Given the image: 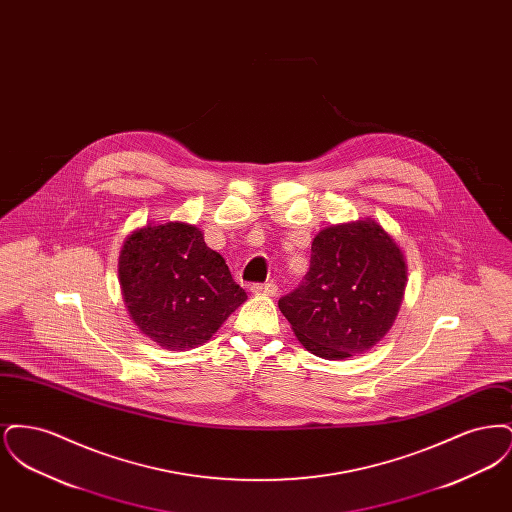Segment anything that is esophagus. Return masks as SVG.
Instances as JSON below:
<instances>
[{
	"instance_id": "obj_1",
	"label": "esophagus",
	"mask_w": 512,
	"mask_h": 512,
	"mask_svg": "<svg viewBox=\"0 0 512 512\" xmlns=\"http://www.w3.org/2000/svg\"><path fill=\"white\" fill-rule=\"evenodd\" d=\"M278 290V286L274 282H267V284H253L251 292L265 293V295H274Z\"/></svg>"
}]
</instances>
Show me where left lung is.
I'll return each instance as SVG.
<instances>
[{
	"label": "left lung",
	"mask_w": 512,
	"mask_h": 512,
	"mask_svg": "<svg viewBox=\"0 0 512 512\" xmlns=\"http://www.w3.org/2000/svg\"><path fill=\"white\" fill-rule=\"evenodd\" d=\"M405 282L403 253L380 224H338L318 232L309 272L278 307L307 351L340 361L386 336Z\"/></svg>",
	"instance_id": "left-lung-1"
}]
</instances>
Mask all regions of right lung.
Segmentation results:
<instances>
[{
  "label": "right lung",
  "mask_w": 512,
  "mask_h": 512,
  "mask_svg": "<svg viewBox=\"0 0 512 512\" xmlns=\"http://www.w3.org/2000/svg\"><path fill=\"white\" fill-rule=\"evenodd\" d=\"M119 280L136 326L171 351L205 343L247 297L222 255L184 222L134 232L122 247Z\"/></svg>",
  "instance_id": "add662e5"
}]
</instances>
